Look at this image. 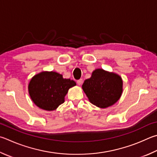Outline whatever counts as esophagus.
<instances>
[{
    "label": "esophagus",
    "mask_w": 157,
    "mask_h": 157,
    "mask_svg": "<svg viewBox=\"0 0 157 157\" xmlns=\"http://www.w3.org/2000/svg\"><path fill=\"white\" fill-rule=\"evenodd\" d=\"M82 82H83V80H82V79H78V81H77V83L79 85V86H80V85L82 84Z\"/></svg>",
    "instance_id": "esophagus-1"
}]
</instances>
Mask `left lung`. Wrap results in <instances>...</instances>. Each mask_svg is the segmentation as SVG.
Segmentation results:
<instances>
[{
	"mask_svg": "<svg viewBox=\"0 0 157 157\" xmlns=\"http://www.w3.org/2000/svg\"><path fill=\"white\" fill-rule=\"evenodd\" d=\"M82 87L91 104L106 108L120 99L123 93V81L118 74L96 69L90 78L84 82Z\"/></svg>",
	"mask_w": 157,
	"mask_h": 157,
	"instance_id": "8db88e82",
	"label": "left lung"
}]
</instances>
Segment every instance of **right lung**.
I'll use <instances>...</instances> for the list:
<instances>
[{
	"instance_id": "obj_1",
	"label": "right lung",
	"mask_w": 157,
	"mask_h": 157,
	"mask_svg": "<svg viewBox=\"0 0 157 157\" xmlns=\"http://www.w3.org/2000/svg\"><path fill=\"white\" fill-rule=\"evenodd\" d=\"M75 81L63 78L54 71H42L34 75L28 85L31 100L42 110L53 111L64 102L70 88L75 86Z\"/></svg>"
}]
</instances>
